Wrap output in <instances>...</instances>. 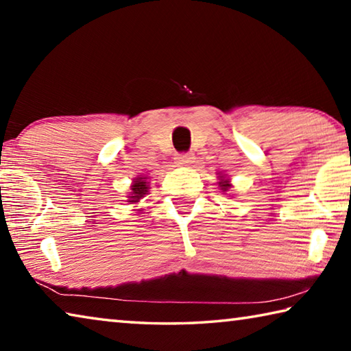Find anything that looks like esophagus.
Returning <instances> with one entry per match:
<instances>
[{"instance_id": "obj_1", "label": "esophagus", "mask_w": 351, "mask_h": 351, "mask_svg": "<svg viewBox=\"0 0 351 351\" xmlns=\"http://www.w3.org/2000/svg\"><path fill=\"white\" fill-rule=\"evenodd\" d=\"M176 159V164L178 165H184V167H189V165L193 164V154H178L175 158Z\"/></svg>"}]
</instances>
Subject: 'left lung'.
I'll use <instances>...</instances> for the list:
<instances>
[{"instance_id": "obj_1", "label": "left lung", "mask_w": 351, "mask_h": 351, "mask_svg": "<svg viewBox=\"0 0 351 351\" xmlns=\"http://www.w3.org/2000/svg\"><path fill=\"white\" fill-rule=\"evenodd\" d=\"M218 187L223 193L229 192V189H232V184H230V180L228 178V175L218 173Z\"/></svg>"}]
</instances>
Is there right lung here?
<instances>
[{"label": "right lung", "instance_id": "1", "mask_svg": "<svg viewBox=\"0 0 351 351\" xmlns=\"http://www.w3.org/2000/svg\"><path fill=\"white\" fill-rule=\"evenodd\" d=\"M148 189H150V182H148V176H136L133 182H132V187H130V192L128 195V199L127 203L128 204H138L139 201L145 197V195L148 193ZM136 212H141V209H134Z\"/></svg>", "mask_w": 351, "mask_h": 351}]
</instances>
